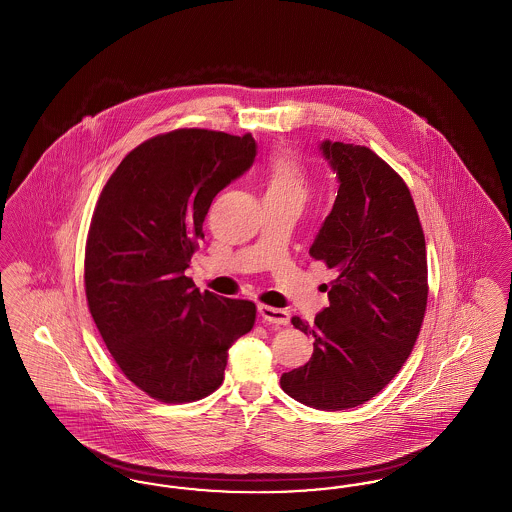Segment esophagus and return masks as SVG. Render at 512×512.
Instances as JSON below:
<instances>
[{
  "instance_id": "esophagus-1",
  "label": "esophagus",
  "mask_w": 512,
  "mask_h": 512,
  "mask_svg": "<svg viewBox=\"0 0 512 512\" xmlns=\"http://www.w3.org/2000/svg\"><path fill=\"white\" fill-rule=\"evenodd\" d=\"M259 315L263 322L272 324V326H286L290 322V313L284 309H274L268 305H259Z\"/></svg>"
}]
</instances>
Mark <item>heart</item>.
Returning <instances> with one entry per match:
<instances>
[{"label": "heart", "instance_id": "b5f03b06", "mask_svg": "<svg viewBox=\"0 0 512 512\" xmlns=\"http://www.w3.org/2000/svg\"><path fill=\"white\" fill-rule=\"evenodd\" d=\"M265 195L305 199L307 176L292 153L280 149L270 157L265 171Z\"/></svg>", "mask_w": 512, "mask_h": 512}]
</instances>
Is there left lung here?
<instances>
[{"mask_svg": "<svg viewBox=\"0 0 512 512\" xmlns=\"http://www.w3.org/2000/svg\"><path fill=\"white\" fill-rule=\"evenodd\" d=\"M320 153L340 186L309 255L336 280L315 324L292 318L315 349L280 386L307 407L343 411L384 390L413 351L428 299L426 242L411 192L386 161L330 140Z\"/></svg>", "mask_w": 512, "mask_h": 512, "instance_id": "left-lung-1", "label": "left lung"}]
</instances>
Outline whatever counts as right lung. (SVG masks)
Returning <instances> with one entry per match:
<instances>
[{
    "mask_svg": "<svg viewBox=\"0 0 512 512\" xmlns=\"http://www.w3.org/2000/svg\"><path fill=\"white\" fill-rule=\"evenodd\" d=\"M251 134L182 128L132 149L92 217L88 307L122 374L149 397L188 403L217 390L255 303L199 292L186 276L211 201L253 165Z\"/></svg>",
    "mask_w": 512,
    "mask_h": 512,
    "instance_id": "right-lung-1",
    "label": "right lung"
}]
</instances>
